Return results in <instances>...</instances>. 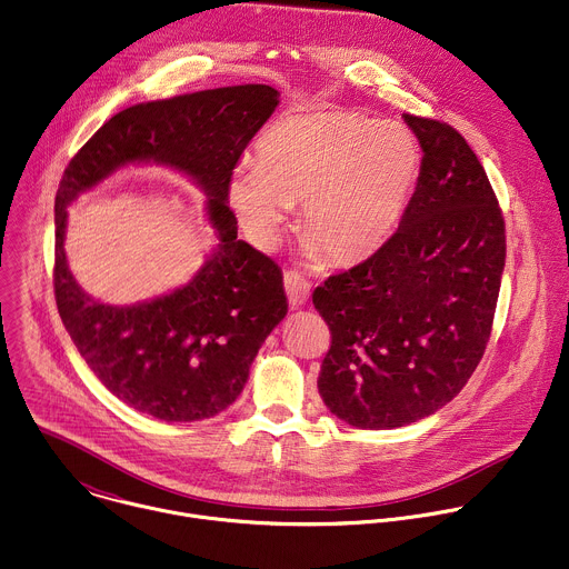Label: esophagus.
Returning a JSON list of instances; mask_svg holds the SVG:
<instances>
[{
  "label": "esophagus",
  "instance_id": "34e87169",
  "mask_svg": "<svg viewBox=\"0 0 569 569\" xmlns=\"http://www.w3.org/2000/svg\"><path fill=\"white\" fill-rule=\"evenodd\" d=\"M283 286H286V295H288V301L292 308L306 306V301L310 297V283L299 272H286Z\"/></svg>",
  "mask_w": 569,
  "mask_h": 569
}]
</instances>
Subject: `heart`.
I'll use <instances>...</instances> for the list:
<instances>
[{
    "label": "heart",
    "instance_id": "heart-1",
    "mask_svg": "<svg viewBox=\"0 0 569 569\" xmlns=\"http://www.w3.org/2000/svg\"><path fill=\"white\" fill-rule=\"evenodd\" d=\"M254 154L257 163H239L228 179V201L250 239L277 246L292 206L303 203L306 252L332 266L363 261L390 239L421 170L406 128L341 110L274 121Z\"/></svg>",
    "mask_w": 569,
    "mask_h": 569
}]
</instances>
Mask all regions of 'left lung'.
I'll return each instance as SVG.
<instances>
[{
    "mask_svg": "<svg viewBox=\"0 0 569 569\" xmlns=\"http://www.w3.org/2000/svg\"><path fill=\"white\" fill-rule=\"evenodd\" d=\"M423 159L399 230L312 295L330 326L319 395L341 421L392 430L450 403L490 341L506 268V221L468 141L403 114Z\"/></svg>",
    "mask_w": 569,
    "mask_h": 569,
    "instance_id": "1",
    "label": "left lung"
}]
</instances>
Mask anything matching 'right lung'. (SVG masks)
I'll list each match as a JSON object with an SVG mask.
<instances>
[{
    "label": "right lung",
    "mask_w": 569,
    "mask_h": 569,
    "mask_svg": "<svg viewBox=\"0 0 569 569\" xmlns=\"http://www.w3.org/2000/svg\"><path fill=\"white\" fill-rule=\"evenodd\" d=\"M279 106L266 83L228 86L130 106L70 159L54 197V299L94 377L126 406L168 423L219 415L241 395L266 337L288 315L281 268L237 239L228 179L254 132ZM186 173L209 197L218 246L172 293L110 307L73 281L62 250L64 208L126 164Z\"/></svg>",
    "instance_id": "1"
}]
</instances>
